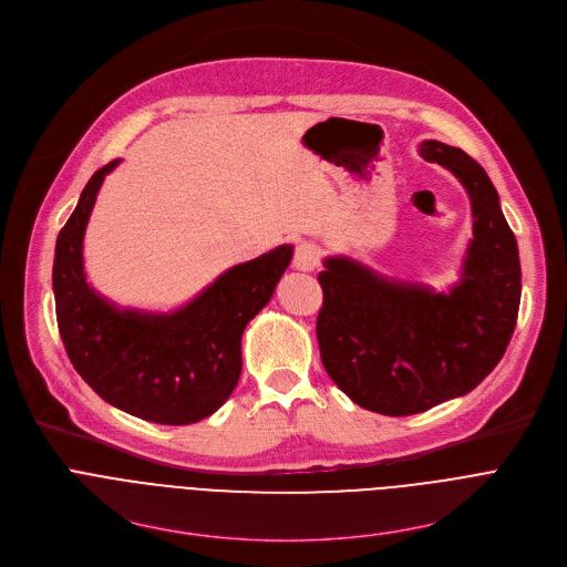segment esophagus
Returning a JSON list of instances; mask_svg holds the SVG:
<instances>
[{"label": "esophagus", "mask_w": 567, "mask_h": 567, "mask_svg": "<svg viewBox=\"0 0 567 567\" xmlns=\"http://www.w3.org/2000/svg\"><path fill=\"white\" fill-rule=\"evenodd\" d=\"M318 262H320V249L313 245V241H300V245H296L293 267L298 271H313Z\"/></svg>", "instance_id": "esophagus-1"}]
</instances>
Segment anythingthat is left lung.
<instances>
[{"mask_svg": "<svg viewBox=\"0 0 567 567\" xmlns=\"http://www.w3.org/2000/svg\"><path fill=\"white\" fill-rule=\"evenodd\" d=\"M420 154L466 188L473 215L460 282L449 291L394 280L339 256L318 274L320 359L361 409L401 417L471 392L503 359L518 318L520 258L484 168L460 147L424 141Z\"/></svg>", "mask_w": 567, "mask_h": 567, "instance_id": "8db88e82", "label": "left lung"}]
</instances>
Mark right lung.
<instances>
[{
    "mask_svg": "<svg viewBox=\"0 0 567 567\" xmlns=\"http://www.w3.org/2000/svg\"><path fill=\"white\" fill-rule=\"evenodd\" d=\"M118 164L114 158L92 175L58 235L53 293L60 339L75 372L112 406L154 424H195L235 390L241 334L271 300L293 247L230 267L171 313L118 309L90 287L83 267L96 195Z\"/></svg>",
    "mask_w": 567,
    "mask_h": 567,
    "instance_id": "add662e5",
    "label": "right lung"
}]
</instances>
